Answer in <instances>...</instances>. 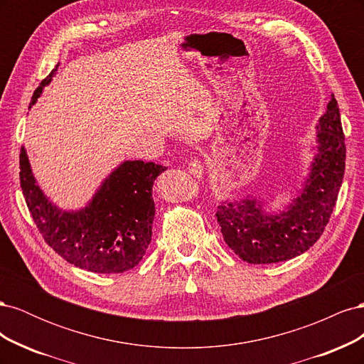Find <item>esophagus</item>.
<instances>
[{
	"label": "esophagus",
	"instance_id": "34e87169",
	"mask_svg": "<svg viewBox=\"0 0 364 364\" xmlns=\"http://www.w3.org/2000/svg\"><path fill=\"white\" fill-rule=\"evenodd\" d=\"M203 171H205V167H203V162L200 159L190 161V164H188V173L193 176V178H197V179L202 178Z\"/></svg>",
	"mask_w": 364,
	"mask_h": 364
}]
</instances>
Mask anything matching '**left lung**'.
Masks as SVG:
<instances>
[{"label": "left lung", "instance_id": "obj_1", "mask_svg": "<svg viewBox=\"0 0 364 364\" xmlns=\"http://www.w3.org/2000/svg\"><path fill=\"white\" fill-rule=\"evenodd\" d=\"M317 155L304 191L279 214L266 215L259 202L245 199L217 208V223L226 245L250 264L291 259L323 234L345 174L346 146L340 111L333 95L317 124Z\"/></svg>", "mask_w": 364, "mask_h": 364}]
</instances>
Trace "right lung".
Instances as JSON below:
<instances>
[{
	"label": "right lung",
	"instance_id": "1",
	"mask_svg": "<svg viewBox=\"0 0 364 364\" xmlns=\"http://www.w3.org/2000/svg\"><path fill=\"white\" fill-rule=\"evenodd\" d=\"M58 67L41 82L30 106ZM164 170L155 162L126 161L102 183L90 205L65 213L38 186L24 147L19 155L21 188L42 238L70 264L94 273H123L146 255L155 218L151 186Z\"/></svg>",
	"mask_w": 364,
	"mask_h": 364
}]
</instances>
